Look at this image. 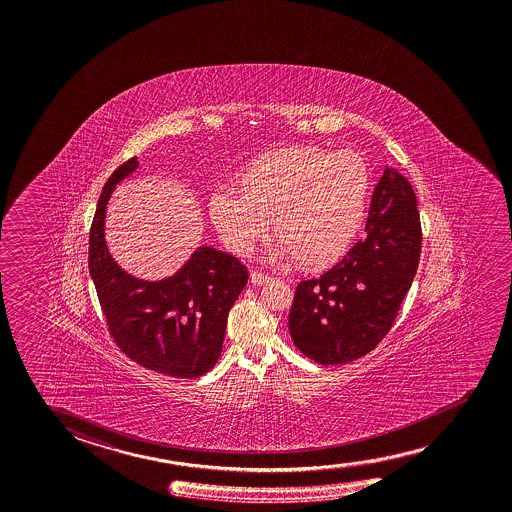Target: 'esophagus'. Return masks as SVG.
<instances>
[{
	"mask_svg": "<svg viewBox=\"0 0 512 512\" xmlns=\"http://www.w3.org/2000/svg\"><path fill=\"white\" fill-rule=\"evenodd\" d=\"M250 278H252V284L255 285H264L269 280L268 275H264V273H259V271H252V275H250Z\"/></svg>",
	"mask_w": 512,
	"mask_h": 512,
	"instance_id": "1",
	"label": "esophagus"
}]
</instances>
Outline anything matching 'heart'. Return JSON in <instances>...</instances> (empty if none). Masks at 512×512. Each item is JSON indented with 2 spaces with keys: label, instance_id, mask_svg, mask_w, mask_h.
<instances>
[{
  "label": "heart",
  "instance_id": "1",
  "mask_svg": "<svg viewBox=\"0 0 512 512\" xmlns=\"http://www.w3.org/2000/svg\"><path fill=\"white\" fill-rule=\"evenodd\" d=\"M235 185L239 195L218 189L209 200L210 221L230 252L248 257L273 221L282 243L269 259L325 269L343 259L361 232L371 171L357 151L302 144L253 160Z\"/></svg>",
  "mask_w": 512,
  "mask_h": 512
}]
</instances>
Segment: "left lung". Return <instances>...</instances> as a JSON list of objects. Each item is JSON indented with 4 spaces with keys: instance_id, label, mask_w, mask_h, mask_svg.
Segmentation results:
<instances>
[{
    "instance_id": "obj_1",
    "label": "left lung",
    "mask_w": 512,
    "mask_h": 512,
    "mask_svg": "<svg viewBox=\"0 0 512 512\" xmlns=\"http://www.w3.org/2000/svg\"><path fill=\"white\" fill-rule=\"evenodd\" d=\"M419 252L416 194L393 166H386L371 198L364 241L318 280L296 287L289 312L294 346L325 366L371 352L411 289Z\"/></svg>"
}]
</instances>
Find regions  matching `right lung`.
Segmentation results:
<instances>
[{
    "mask_svg": "<svg viewBox=\"0 0 512 512\" xmlns=\"http://www.w3.org/2000/svg\"><path fill=\"white\" fill-rule=\"evenodd\" d=\"M137 168V157L126 160L101 191L89 234V273L110 336L132 361L169 377H200L221 355L228 312L248 271L232 255L205 244L162 280H143L121 268L105 239L107 205L116 185Z\"/></svg>",
    "mask_w": 512,
    "mask_h": 512,
    "instance_id": "right-lung-1",
    "label": "right lung"
}]
</instances>
